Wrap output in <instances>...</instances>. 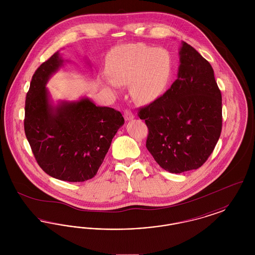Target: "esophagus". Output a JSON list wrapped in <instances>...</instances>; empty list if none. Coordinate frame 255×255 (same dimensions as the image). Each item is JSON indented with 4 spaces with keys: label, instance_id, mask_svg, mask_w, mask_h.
Wrapping results in <instances>:
<instances>
[{
    "label": "esophagus",
    "instance_id": "esophagus-1",
    "mask_svg": "<svg viewBox=\"0 0 255 255\" xmlns=\"http://www.w3.org/2000/svg\"><path fill=\"white\" fill-rule=\"evenodd\" d=\"M124 119H125V121H131V120H133V113H132L131 111H129V110H126V111L124 112Z\"/></svg>",
    "mask_w": 255,
    "mask_h": 255
}]
</instances>
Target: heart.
<instances>
[{
	"label": "heart",
	"mask_w": 255,
	"mask_h": 255,
	"mask_svg": "<svg viewBox=\"0 0 255 255\" xmlns=\"http://www.w3.org/2000/svg\"><path fill=\"white\" fill-rule=\"evenodd\" d=\"M107 72L116 85L131 83L133 97L150 101L159 97L169 83L172 73L170 53L144 44H127L113 50Z\"/></svg>",
	"instance_id": "b5f03b06"
}]
</instances>
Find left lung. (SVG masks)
Instances as JSON below:
<instances>
[{"instance_id":"1","label":"left lung","mask_w":255,"mask_h":255,"mask_svg":"<svg viewBox=\"0 0 255 255\" xmlns=\"http://www.w3.org/2000/svg\"><path fill=\"white\" fill-rule=\"evenodd\" d=\"M179 54L178 78L138 109L149 131L146 148L161 168L175 174L201 167L222 131V95L211 65L185 42Z\"/></svg>"}]
</instances>
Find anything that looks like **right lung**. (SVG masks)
Segmentation results:
<instances>
[{
	"label": "right lung",
	"instance_id": "obj_1",
	"mask_svg": "<svg viewBox=\"0 0 255 255\" xmlns=\"http://www.w3.org/2000/svg\"><path fill=\"white\" fill-rule=\"evenodd\" d=\"M63 62L57 51L33 74L25 97L24 133L48 175L85 182L97 175L124 119L121 112L97 106L88 97L52 105L46 84Z\"/></svg>",
	"mask_w": 255,
	"mask_h": 255
}]
</instances>
